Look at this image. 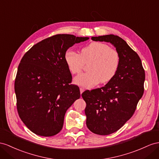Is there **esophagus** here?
<instances>
[{
    "label": "esophagus",
    "mask_w": 159,
    "mask_h": 159,
    "mask_svg": "<svg viewBox=\"0 0 159 159\" xmlns=\"http://www.w3.org/2000/svg\"><path fill=\"white\" fill-rule=\"evenodd\" d=\"M84 88H83V87L80 88V94H82V93L84 92Z\"/></svg>",
    "instance_id": "34e87169"
}]
</instances>
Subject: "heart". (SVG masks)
<instances>
[{
  "instance_id": "1",
  "label": "heart",
  "mask_w": 159,
  "mask_h": 159,
  "mask_svg": "<svg viewBox=\"0 0 159 159\" xmlns=\"http://www.w3.org/2000/svg\"><path fill=\"white\" fill-rule=\"evenodd\" d=\"M64 60L72 74L79 73L85 63L90 62L89 72L77 75L74 79L75 84L90 88L101 82L111 80L119 68L120 55L114 49L101 42H92L80 50V54L72 50L65 53Z\"/></svg>"
}]
</instances>
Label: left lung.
Wrapping results in <instances>:
<instances>
[{"instance_id":"1","label":"left lung","mask_w":159,"mask_h":159,"mask_svg":"<svg viewBox=\"0 0 159 159\" xmlns=\"http://www.w3.org/2000/svg\"><path fill=\"white\" fill-rule=\"evenodd\" d=\"M91 39L111 43L120 58L118 70L111 80L82 94L87 104V128L94 134L109 135L120 129L135 112L144 93L145 72L139 56L119 36L110 34Z\"/></svg>"}]
</instances>
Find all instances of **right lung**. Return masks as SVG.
<instances>
[{"instance_id": "1", "label": "right lung", "mask_w": 159, "mask_h": 159, "mask_svg": "<svg viewBox=\"0 0 159 159\" xmlns=\"http://www.w3.org/2000/svg\"><path fill=\"white\" fill-rule=\"evenodd\" d=\"M87 39L70 34L53 35L34 45L20 62L15 81L17 111L37 135L59 133L67 109L80 98L79 87L70 84L64 55L73 45Z\"/></svg>"}]
</instances>
